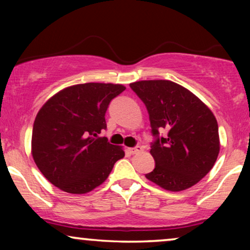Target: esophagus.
I'll list each match as a JSON object with an SVG mask.
<instances>
[{"mask_svg":"<svg viewBox=\"0 0 250 250\" xmlns=\"http://www.w3.org/2000/svg\"><path fill=\"white\" fill-rule=\"evenodd\" d=\"M128 150H129V151H131L132 153H139V152H141L143 149H142V146H135V148H129Z\"/></svg>","mask_w":250,"mask_h":250,"instance_id":"34e87169","label":"esophagus"}]
</instances>
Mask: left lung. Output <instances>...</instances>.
Masks as SVG:
<instances>
[{"mask_svg":"<svg viewBox=\"0 0 250 250\" xmlns=\"http://www.w3.org/2000/svg\"><path fill=\"white\" fill-rule=\"evenodd\" d=\"M129 86L148 109L157 138L150 149L156 166L146 174V179L173 192L197 184L213 168L220 152L213 112L192 92L172 81H139ZM159 131L166 136L159 138Z\"/></svg>","mask_w":250,"mask_h":250,"instance_id":"8db88e82","label":"left lung"}]
</instances>
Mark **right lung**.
<instances>
[{
    "label": "right lung",
    "mask_w": 250,
    "mask_h": 250,
    "mask_svg": "<svg viewBox=\"0 0 250 250\" xmlns=\"http://www.w3.org/2000/svg\"><path fill=\"white\" fill-rule=\"evenodd\" d=\"M122 84L85 83L51 97L37 112L32 156L44 177L64 192L83 194L107 180L123 146L99 138L107 127L110 101L125 90Z\"/></svg>",
    "instance_id": "add662e5"
}]
</instances>
